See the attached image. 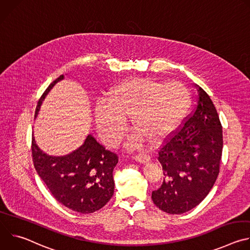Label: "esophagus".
<instances>
[{
  "instance_id": "esophagus-1",
  "label": "esophagus",
  "mask_w": 250,
  "mask_h": 250,
  "mask_svg": "<svg viewBox=\"0 0 250 250\" xmlns=\"http://www.w3.org/2000/svg\"><path fill=\"white\" fill-rule=\"evenodd\" d=\"M134 159H135L136 161L142 163V162H146V161L150 160V157H149V155H147L146 153L142 152V153H139V154L134 155Z\"/></svg>"
}]
</instances>
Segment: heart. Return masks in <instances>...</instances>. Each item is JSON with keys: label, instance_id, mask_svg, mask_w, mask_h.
<instances>
[{"label": "heart", "instance_id": "heart-1", "mask_svg": "<svg viewBox=\"0 0 250 250\" xmlns=\"http://www.w3.org/2000/svg\"><path fill=\"white\" fill-rule=\"evenodd\" d=\"M190 104L191 94L182 82L127 79L110 90L108 102L97 103L95 121L102 139L110 146L125 135L127 118H131L135 133L156 144L182 122Z\"/></svg>", "mask_w": 250, "mask_h": 250}]
</instances>
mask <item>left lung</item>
I'll return each mask as SVG.
<instances>
[{"instance_id":"obj_1","label":"left lung","mask_w":250,"mask_h":250,"mask_svg":"<svg viewBox=\"0 0 250 250\" xmlns=\"http://www.w3.org/2000/svg\"><path fill=\"white\" fill-rule=\"evenodd\" d=\"M196 87L199 95L194 111L163 141L157 155L164 179L151 198L156 207L171 215L198 206L220 173L223 126L209 96Z\"/></svg>"}]
</instances>
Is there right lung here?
<instances>
[{"label":"right lung","mask_w":250,"mask_h":250,"mask_svg":"<svg viewBox=\"0 0 250 250\" xmlns=\"http://www.w3.org/2000/svg\"><path fill=\"white\" fill-rule=\"evenodd\" d=\"M60 75L39 100L34 117L51 88L63 79ZM33 166L51 195L63 206L81 213H91L108 203L114 194L113 171L118 154L105 149L89 134L83 146L61 157L45 154L31 137Z\"/></svg>","instance_id":"obj_1"}]
</instances>
